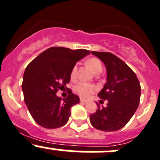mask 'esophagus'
Returning a JSON list of instances; mask_svg holds the SVG:
<instances>
[{
  "label": "esophagus",
  "instance_id": "obj_1",
  "mask_svg": "<svg viewBox=\"0 0 160 160\" xmlns=\"http://www.w3.org/2000/svg\"><path fill=\"white\" fill-rule=\"evenodd\" d=\"M87 100H84V99H82V98H80V102H82V103H86L87 102Z\"/></svg>",
  "mask_w": 160,
  "mask_h": 160
}]
</instances>
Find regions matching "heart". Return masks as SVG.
Segmentation results:
<instances>
[{
	"mask_svg": "<svg viewBox=\"0 0 160 160\" xmlns=\"http://www.w3.org/2000/svg\"><path fill=\"white\" fill-rule=\"evenodd\" d=\"M88 67L91 68V70L95 72H101L103 69L102 63L101 61L97 58H91L87 62ZM77 77V66L75 65L72 67L70 72V78L72 80H75ZM96 90V88L94 85L91 83H87V82H80L77 83L74 88V91L77 93L79 96L83 98H88L90 96V93H93Z\"/></svg>",
	"mask_w": 160,
	"mask_h": 160,
	"instance_id": "obj_1",
	"label": "heart"
}]
</instances>
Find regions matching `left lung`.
<instances>
[{"mask_svg":"<svg viewBox=\"0 0 160 160\" xmlns=\"http://www.w3.org/2000/svg\"><path fill=\"white\" fill-rule=\"evenodd\" d=\"M91 53L98 56L107 69V83L98 96L108 100V104L100 108L98 104V110L90 115V123L104 132L119 130L129 122L138 108L140 83L132 69L115 55L106 52L91 51Z\"/></svg>","mask_w":160,"mask_h":160,"instance_id":"obj_1","label":"left lung"}]
</instances>
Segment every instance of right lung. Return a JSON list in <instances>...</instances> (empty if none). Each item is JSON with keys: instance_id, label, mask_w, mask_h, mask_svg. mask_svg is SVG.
<instances>
[{"instance_id": "add662e5", "label": "right lung", "mask_w": 160, "mask_h": 160, "mask_svg": "<svg viewBox=\"0 0 160 160\" xmlns=\"http://www.w3.org/2000/svg\"><path fill=\"white\" fill-rule=\"evenodd\" d=\"M87 49L51 47L27 66L23 76L24 100L35 122L46 128H57L67 123L70 108L80 98L67 88L76 62L89 54ZM67 89L68 96H56L58 90Z\"/></svg>"}]
</instances>
